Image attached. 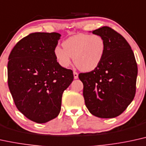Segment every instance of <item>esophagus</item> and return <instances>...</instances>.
<instances>
[{"label": "esophagus", "mask_w": 146, "mask_h": 146, "mask_svg": "<svg viewBox=\"0 0 146 146\" xmlns=\"http://www.w3.org/2000/svg\"><path fill=\"white\" fill-rule=\"evenodd\" d=\"M73 75H74V79L78 78V73L76 71H73Z\"/></svg>", "instance_id": "obj_1"}]
</instances>
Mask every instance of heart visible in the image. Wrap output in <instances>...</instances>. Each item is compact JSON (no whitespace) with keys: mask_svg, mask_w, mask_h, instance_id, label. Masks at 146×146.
Returning <instances> with one entry per match:
<instances>
[{"mask_svg":"<svg viewBox=\"0 0 146 146\" xmlns=\"http://www.w3.org/2000/svg\"><path fill=\"white\" fill-rule=\"evenodd\" d=\"M63 48L57 46L54 55L62 67L71 64V57L77 67L84 71L94 69L104 56L105 42L98 35L78 34L68 38L62 43Z\"/></svg>","mask_w":146,"mask_h":146,"instance_id":"b5f03b06","label":"heart"}]
</instances>
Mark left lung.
Here are the masks:
<instances>
[{"label":"left lung","mask_w":146,"mask_h":146,"mask_svg":"<svg viewBox=\"0 0 146 146\" xmlns=\"http://www.w3.org/2000/svg\"><path fill=\"white\" fill-rule=\"evenodd\" d=\"M104 38L103 59L92 71L81 73L86 106L92 115L101 118L118 116L134 99L137 64L126 40L108 26L92 31Z\"/></svg>","instance_id":"1"}]
</instances>
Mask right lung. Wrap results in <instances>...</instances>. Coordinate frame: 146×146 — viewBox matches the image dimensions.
<instances>
[{
	"instance_id": "obj_1",
	"label": "right lung",
	"mask_w": 146,
	"mask_h": 146,
	"mask_svg": "<svg viewBox=\"0 0 146 146\" xmlns=\"http://www.w3.org/2000/svg\"><path fill=\"white\" fill-rule=\"evenodd\" d=\"M60 36L31 33L17 42L9 56L8 86L15 106L36 123L58 115L62 93L73 80L72 70L60 65L54 55Z\"/></svg>"
}]
</instances>
